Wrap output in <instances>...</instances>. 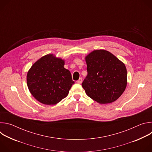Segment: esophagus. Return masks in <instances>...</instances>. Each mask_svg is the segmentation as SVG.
I'll use <instances>...</instances> for the list:
<instances>
[{"label": "esophagus", "mask_w": 152, "mask_h": 152, "mask_svg": "<svg viewBox=\"0 0 152 152\" xmlns=\"http://www.w3.org/2000/svg\"><path fill=\"white\" fill-rule=\"evenodd\" d=\"M82 78H79V79L77 80V83H82Z\"/></svg>", "instance_id": "34e87169"}]
</instances>
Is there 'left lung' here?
<instances>
[{"label":"left lung","instance_id":"8db88e82","mask_svg":"<svg viewBox=\"0 0 152 152\" xmlns=\"http://www.w3.org/2000/svg\"><path fill=\"white\" fill-rule=\"evenodd\" d=\"M88 75L82 86L88 97L100 104L112 103L127 85L125 65L111 52L96 50L85 57Z\"/></svg>","mask_w":152,"mask_h":152}]
</instances>
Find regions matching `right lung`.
<instances>
[{
    "instance_id": "1",
    "label": "right lung",
    "mask_w": 152,
    "mask_h": 152,
    "mask_svg": "<svg viewBox=\"0 0 152 152\" xmlns=\"http://www.w3.org/2000/svg\"><path fill=\"white\" fill-rule=\"evenodd\" d=\"M65 61L53 54L41 57L27 74L28 89L40 103L53 105L66 98L75 82L70 72L64 67Z\"/></svg>"
}]
</instances>
